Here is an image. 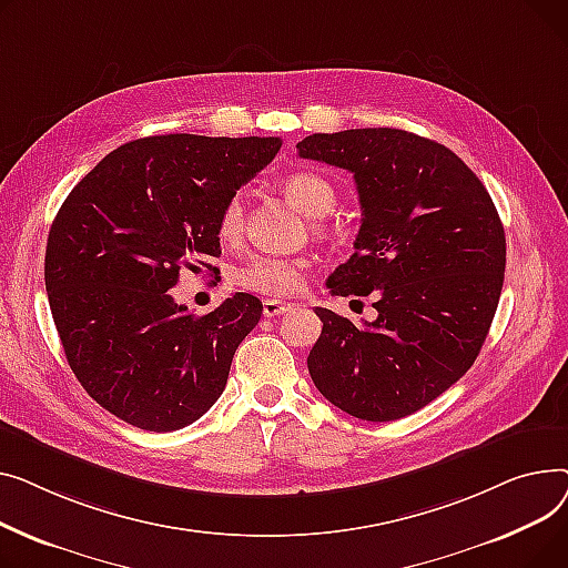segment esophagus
Wrapping results in <instances>:
<instances>
[{"label":"esophagus","instance_id":"34e87169","mask_svg":"<svg viewBox=\"0 0 568 568\" xmlns=\"http://www.w3.org/2000/svg\"><path fill=\"white\" fill-rule=\"evenodd\" d=\"M291 310H293L291 303H280V300H263V316L265 318L282 316V314H286Z\"/></svg>","mask_w":568,"mask_h":568}]
</instances>
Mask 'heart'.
<instances>
[{
  "mask_svg": "<svg viewBox=\"0 0 568 568\" xmlns=\"http://www.w3.org/2000/svg\"><path fill=\"white\" fill-rule=\"evenodd\" d=\"M282 190L288 202L307 217H323L335 209V187L323 176L312 172H295L282 181ZM245 226V202L243 194H231L220 215L217 233L224 243H236ZM305 261L303 258H284V256H252L233 271V282L241 288L268 295L286 297L303 286L305 280Z\"/></svg>",
  "mask_w": 568,
  "mask_h": 568,
  "instance_id": "1",
  "label": "heart"
}]
</instances>
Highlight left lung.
Here are the masks:
<instances>
[{"label":"left lung","instance_id":"obj_1","mask_svg":"<svg viewBox=\"0 0 568 568\" xmlns=\"http://www.w3.org/2000/svg\"><path fill=\"white\" fill-rule=\"evenodd\" d=\"M300 158L355 179V254L329 275L332 295H378L376 321L316 307L307 366L344 413L392 422L417 413L475 364L505 282L507 241L490 194L447 146L396 128L316 132Z\"/></svg>","mask_w":568,"mask_h":568}]
</instances>
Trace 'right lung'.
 Here are the masks:
<instances>
[{"mask_svg":"<svg viewBox=\"0 0 568 568\" xmlns=\"http://www.w3.org/2000/svg\"><path fill=\"white\" fill-rule=\"evenodd\" d=\"M282 146L280 138L158 135L100 160L61 204L45 291L75 378L95 404L144 430L196 422L224 392L263 305L236 293L194 316L170 288L222 254L217 215Z\"/></svg>","mask_w":568,"mask_h":568,"instance_id":"obj_1","label":"right lung"}]
</instances>
